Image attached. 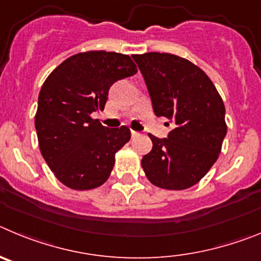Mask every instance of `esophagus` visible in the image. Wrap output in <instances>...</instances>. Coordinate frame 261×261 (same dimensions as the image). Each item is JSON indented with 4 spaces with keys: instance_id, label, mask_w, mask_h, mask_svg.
<instances>
[{
    "instance_id": "obj_1",
    "label": "esophagus",
    "mask_w": 261,
    "mask_h": 261,
    "mask_svg": "<svg viewBox=\"0 0 261 261\" xmlns=\"http://www.w3.org/2000/svg\"><path fill=\"white\" fill-rule=\"evenodd\" d=\"M131 135H133V136H138V135H139V133H138V131L131 130Z\"/></svg>"
}]
</instances>
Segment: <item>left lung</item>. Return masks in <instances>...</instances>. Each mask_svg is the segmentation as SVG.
<instances>
[{
    "instance_id": "1",
    "label": "left lung",
    "mask_w": 261,
    "mask_h": 261,
    "mask_svg": "<svg viewBox=\"0 0 261 261\" xmlns=\"http://www.w3.org/2000/svg\"><path fill=\"white\" fill-rule=\"evenodd\" d=\"M157 117L174 128L168 138L148 134L152 151L142 168L149 182L165 190L194 186L210 171L226 135L225 105L208 75L182 57L169 53L134 55Z\"/></svg>"
}]
</instances>
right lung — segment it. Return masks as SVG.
Instances as JSON below:
<instances>
[{
  "instance_id": "1",
  "label": "right lung",
  "mask_w": 261,
  "mask_h": 261,
  "mask_svg": "<svg viewBox=\"0 0 261 261\" xmlns=\"http://www.w3.org/2000/svg\"><path fill=\"white\" fill-rule=\"evenodd\" d=\"M136 72L130 56L91 50L65 60L44 82L35 127L40 152L65 186L92 190L109 178L130 128H108L91 114L104 110L112 84Z\"/></svg>"
}]
</instances>
